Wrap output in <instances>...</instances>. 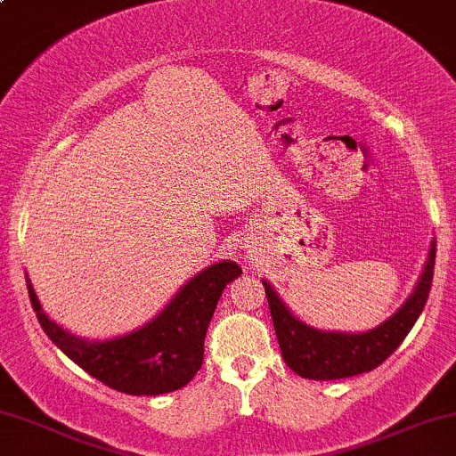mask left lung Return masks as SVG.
Listing matches in <instances>:
<instances>
[{
    "instance_id": "obj_1",
    "label": "left lung",
    "mask_w": 456,
    "mask_h": 456,
    "mask_svg": "<svg viewBox=\"0 0 456 456\" xmlns=\"http://www.w3.org/2000/svg\"><path fill=\"white\" fill-rule=\"evenodd\" d=\"M433 265H436V242L431 244L425 272L410 299L391 318L363 333L321 331L308 327L293 316L272 284L263 281L284 363L295 374L310 380H339V378L376 370L397 350L425 308L433 282Z\"/></svg>"
}]
</instances>
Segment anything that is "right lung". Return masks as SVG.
<instances>
[{
	"mask_svg": "<svg viewBox=\"0 0 456 456\" xmlns=\"http://www.w3.org/2000/svg\"><path fill=\"white\" fill-rule=\"evenodd\" d=\"M242 273L235 261H221L191 278L144 327L125 336L91 342L65 331L46 316L27 278L34 312L57 348L86 374L127 395H163L189 385L204 363V339L224 287Z\"/></svg>",
	"mask_w": 456,
	"mask_h": 456,
	"instance_id": "obj_1",
	"label": "right lung"
}]
</instances>
